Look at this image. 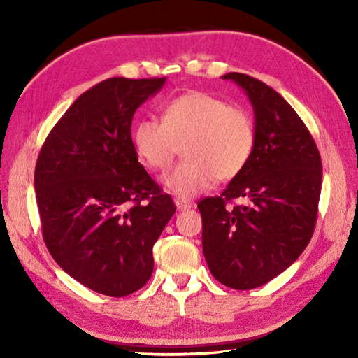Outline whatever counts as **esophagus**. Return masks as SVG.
<instances>
[{"label":"esophagus","instance_id":"obj_1","mask_svg":"<svg viewBox=\"0 0 358 358\" xmlns=\"http://www.w3.org/2000/svg\"><path fill=\"white\" fill-rule=\"evenodd\" d=\"M173 203H175V206H177L178 210H187V209L192 208V203L187 201V200H183V199H175Z\"/></svg>","mask_w":358,"mask_h":358}]
</instances>
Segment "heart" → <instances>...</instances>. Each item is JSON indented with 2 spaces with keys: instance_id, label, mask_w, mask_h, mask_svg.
Masks as SVG:
<instances>
[{
  "instance_id": "obj_1",
  "label": "heart",
  "mask_w": 358,
  "mask_h": 358,
  "mask_svg": "<svg viewBox=\"0 0 358 358\" xmlns=\"http://www.w3.org/2000/svg\"><path fill=\"white\" fill-rule=\"evenodd\" d=\"M132 141L136 155L154 171H166L183 144L185 159L163 185L180 199H191L215 178L232 180L245 169L255 150L257 131L246 110L210 94L191 92L166 104L163 121L140 120Z\"/></svg>"
}]
</instances>
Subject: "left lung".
Listing matches in <instances>:
<instances>
[{
    "label": "left lung",
    "instance_id": "obj_1",
    "mask_svg": "<svg viewBox=\"0 0 358 358\" xmlns=\"http://www.w3.org/2000/svg\"><path fill=\"white\" fill-rule=\"evenodd\" d=\"M222 78L248 95L257 143L223 194L199 203L203 254L220 283L248 291L280 275L306 249L317 222L322 158L308 127L278 92L245 73ZM234 198L247 204L226 208Z\"/></svg>",
    "mask_w": 358,
    "mask_h": 358
}]
</instances>
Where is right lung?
<instances>
[{"mask_svg": "<svg viewBox=\"0 0 358 358\" xmlns=\"http://www.w3.org/2000/svg\"><path fill=\"white\" fill-rule=\"evenodd\" d=\"M166 78L115 77L80 95L45 138L35 192L45 246L92 291L124 296L154 272L152 248L175 204L138 163L135 110Z\"/></svg>", "mask_w": 358, "mask_h": 358, "instance_id": "obj_1", "label": "right lung"}]
</instances>
